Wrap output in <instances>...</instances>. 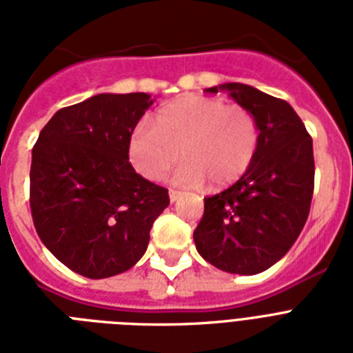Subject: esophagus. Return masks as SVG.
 <instances>
[{"instance_id": "34e87169", "label": "esophagus", "mask_w": 353, "mask_h": 353, "mask_svg": "<svg viewBox=\"0 0 353 353\" xmlns=\"http://www.w3.org/2000/svg\"><path fill=\"white\" fill-rule=\"evenodd\" d=\"M168 194H170V201H177V199L181 198V192H179V190H176V188H170V190H168Z\"/></svg>"}]
</instances>
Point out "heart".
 Instances as JSON below:
<instances>
[{"label": "heart", "mask_w": 353, "mask_h": 353, "mask_svg": "<svg viewBox=\"0 0 353 353\" xmlns=\"http://www.w3.org/2000/svg\"><path fill=\"white\" fill-rule=\"evenodd\" d=\"M260 144L254 113L220 99L187 95L155 113L152 126L137 124L130 135V159L139 174L159 181L179 157H187L174 181L212 187L238 181L252 165Z\"/></svg>", "instance_id": "heart-1"}]
</instances>
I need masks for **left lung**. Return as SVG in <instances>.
I'll return each mask as SVG.
<instances>
[{
	"instance_id": "obj_1",
	"label": "left lung",
	"mask_w": 353,
	"mask_h": 353,
	"mask_svg": "<svg viewBox=\"0 0 353 353\" xmlns=\"http://www.w3.org/2000/svg\"><path fill=\"white\" fill-rule=\"evenodd\" d=\"M220 90L254 113L260 144L232 187L205 198L194 241L214 268L256 274L290 251L307 220L315 183L312 135L282 99L236 82L205 91Z\"/></svg>"
}]
</instances>
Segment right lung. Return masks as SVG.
I'll return each mask as SVG.
<instances>
[{"label":"right lung","instance_id":"add662e5","mask_svg":"<svg viewBox=\"0 0 353 353\" xmlns=\"http://www.w3.org/2000/svg\"><path fill=\"white\" fill-rule=\"evenodd\" d=\"M146 93H102L58 110L32 148L29 203L43 245L71 271L108 279L135 265L168 207L165 187L130 165Z\"/></svg>","mask_w":353,"mask_h":353}]
</instances>
